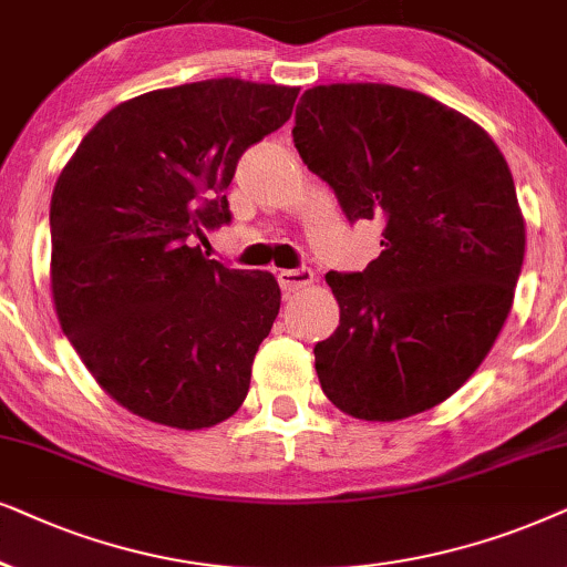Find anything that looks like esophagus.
Instances as JSON below:
<instances>
[{
	"label": "esophagus",
	"instance_id": "esophagus-1",
	"mask_svg": "<svg viewBox=\"0 0 567 567\" xmlns=\"http://www.w3.org/2000/svg\"><path fill=\"white\" fill-rule=\"evenodd\" d=\"M279 285H282L285 292H296L306 285L313 282V271L311 267H298V269H279L277 271Z\"/></svg>",
	"mask_w": 567,
	"mask_h": 567
}]
</instances>
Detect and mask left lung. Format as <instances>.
<instances>
[{"instance_id": "1", "label": "left lung", "mask_w": 567, "mask_h": 567, "mask_svg": "<svg viewBox=\"0 0 567 567\" xmlns=\"http://www.w3.org/2000/svg\"><path fill=\"white\" fill-rule=\"evenodd\" d=\"M347 220H383L362 271H329L339 327L313 347L323 394L391 422L446 402L493 350L526 230L508 163L472 118L379 82L306 90L292 130Z\"/></svg>"}]
</instances>
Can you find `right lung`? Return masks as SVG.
Segmentation results:
<instances>
[{"label":"right lung","instance_id":"add662e5","mask_svg":"<svg viewBox=\"0 0 567 567\" xmlns=\"http://www.w3.org/2000/svg\"><path fill=\"white\" fill-rule=\"evenodd\" d=\"M300 87L236 78L118 103L80 142L51 196V292L105 394L178 430L244 404L279 313L269 271L205 259L230 223L238 157L290 118Z\"/></svg>","mask_w":567,"mask_h":567}]
</instances>
